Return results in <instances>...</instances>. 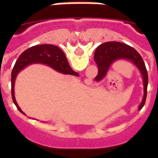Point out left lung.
I'll return each mask as SVG.
<instances>
[{"instance_id": "left-lung-1", "label": "left lung", "mask_w": 158, "mask_h": 158, "mask_svg": "<svg viewBox=\"0 0 158 158\" xmlns=\"http://www.w3.org/2000/svg\"><path fill=\"white\" fill-rule=\"evenodd\" d=\"M94 58L98 66V74L96 80L100 81L107 75L110 67L118 60H126L135 66L140 73L143 82V97L139 106L140 110L145 104L147 95L148 73L144 61L133 47L119 42H107L99 46L96 49Z\"/></svg>"}]
</instances>
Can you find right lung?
<instances>
[{"mask_svg":"<svg viewBox=\"0 0 158 158\" xmlns=\"http://www.w3.org/2000/svg\"><path fill=\"white\" fill-rule=\"evenodd\" d=\"M32 64H44L63 74L79 76L77 73L71 69L63 51L56 46L51 45V44L37 45L30 47L23 51L18 58L16 64L14 65L12 72V79H11L12 100L14 104L17 107L18 110L23 113V115H25V113L20 109L15 98L14 86L18 73L26 67Z\"/></svg>","mask_w":158,"mask_h":158,"instance_id":"1","label":"right lung"}]
</instances>
